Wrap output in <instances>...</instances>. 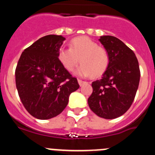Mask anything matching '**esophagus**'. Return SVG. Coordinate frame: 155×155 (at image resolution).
Instances as JSON below:
<instances>
[{
  "label": "esophagus",
  "instance_id": "34e87169",
  "mask_svg": "<svg viewBox=\"0 0 155 155\" xmlns=\"http://www.w3.org/2000/svg\"><path fill=\"white\" fill-rule=\"evenodd\" d=\"M78 84H80V86H82V85H84V84H87V81H84L81 80V79H78Z\"/></svg>",
  "mask_w": 155,
  "mask_h": 155
}]
</instances>
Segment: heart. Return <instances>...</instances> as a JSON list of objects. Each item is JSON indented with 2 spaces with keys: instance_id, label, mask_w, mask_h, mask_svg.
<instances>
[{
  "instance_id": "obj_1",
  "label": "heart",
  "mask_w": 155,
  "mask_h": 155,
  "mask_svg": "<svg viewBox=\"0 0 155 155\" xmlns=\"http://www.w3.org/2000/svg\"><path fill=\"white\" fill-rule=\"evenodd\" d=\"M58 59L64 68L71 72L82 64L78 74L96 78L107 71L110 62L109 53L96 42L86 36L77 37L71 41L70 48L59 50Z\"/></svg>"
}]
</instances>
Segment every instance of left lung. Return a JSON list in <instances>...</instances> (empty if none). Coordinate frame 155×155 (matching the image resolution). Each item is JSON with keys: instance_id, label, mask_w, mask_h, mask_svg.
Wrapping results in <instances>:
<instances>
[{"instance_id": "1", "label": "left lung", "mask_w": 155, "mask_h": 155, "mask_svg": "<svg viewBox=\"0 0 155 155\" xmlns=\"http://www.w3.org/2000/svg\"><path fill=\"white\" fill-rule=\"evenodd\" d=\"M99 41L109 53L110 62L102 78L92 82L93 91L87 102L97 116L111 120L124 115L131 106L140 71L135 53L121 40L103 35Z\"/></svg>"}]
</instances>
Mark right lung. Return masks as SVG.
<instances>
[{"instance_id":"obj_1","label":"right lung","mask_w":155,"mask_h":155,"mask_svg":"<svg viewBox=\"0 0 155 155\" xmlns=\"http://www.w3.org/2000/svg\"><path fill=\"white\" fill-rule=\"evenodd\" d=\"M65 39L57 35L42 37L22 52L16 67L20 99L28 113L39 120L51 119L62 113L71 93L80 87L58 59Z\"/></svg>"}]
</instances>
